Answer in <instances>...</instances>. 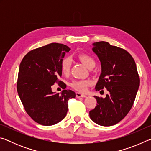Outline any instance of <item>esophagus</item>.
I'll use <instances>...</instances> for the list:
<instances>
[{
    "label": "esophagus",
    "mask_w": 151,
    "mask_h": 151,
    "mask_svg": "<svg viewBox=\"0 0 151 151\" xmlns=\"http://www.w3.org/2000/svg\"><path fill=\"white\" fill-rule=\"evenodd\" d=\"M76 96L77 98H81V97H82V98H85V97L86 96L85 94H81L80 93H76Z\"/></svg>",
    "instance_id": "34e87169"
}]
</instances>
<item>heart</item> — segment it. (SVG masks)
<instances>
[{
    "label": "heart",
    "mask_w": 151,
    "mask_h": 151,
    "mask_svg": "<svg viewBox=\"0 0 151 151\" xmlns=\"http://www.w3.org/2000/svg\"><path fill=\"white\" fill-rule=\"evenodd\" d=\"M78 58L82 63L85 65L87 68H90L92 66H95V61L91 56L81 54L78 55ZM71 65H72V60L70 57H65L63 58L61 62L60 68L62 73L64 75H68L70 70ZM91 81L89 80H74L70 83V86L75 90L78 92H85L86 88L91 85Z\"/></svg>",
    "instance_id": "heart-1"
}]
</instances>
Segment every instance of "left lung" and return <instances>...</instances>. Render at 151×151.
<instances>
[{
	"instance_id": "obj_1",
	"label": "left lung",
	"mask_w": 151,
	"mask_h": 151,
	"mask_svg": "<svg viewBox=\"0 0 151 151\" xmlns=\"http://www.w3.org/2000/svg\"><path fill=\"white\" fill-rule=\"evenodd\" d=\"M93 51L100 60L101 74L96 91L106 88L105 98L94 96L96 106L89 112L91 119L101 126L118 123L133 105L140 78L133 58L127 50L101 41L93 44Z\"/></svg>"
}]
</instances>
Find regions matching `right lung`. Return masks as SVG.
<instances>
[{"label":"right lung","mask_w":151,"mask_h":151,"mask_svg":"<svg viewBox=\"0 0 151 151\" xmlns=\"http://www.w3.org/2000/svg\"><path fill=\"white\" fill-rule=\"evenodd\" d=\"M70 48L59 43H50L30 50L20 64L17 91L25 111L32 120L44 126L58 123L68 111V101L76 93L64 90L61 94L52 91L62 75L60 65Z\"/></svg>","instance_id":"add662e5"}]
</instances>
